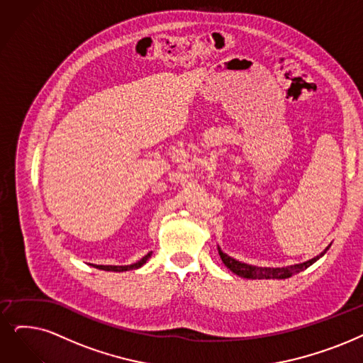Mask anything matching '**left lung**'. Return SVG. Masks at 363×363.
I'll return each mask as SVG.
<instances>
[{"instance_id":"1","label":"left lung","mask_w":363,"mask_h":363,"mask_svg":"<svg viewBox=\"0 0 363 363\" xmlns=\"http://www.w3.org/2000/svg\"><path fill=\"white\" fill-rule=\"evenodd\" d=\"M329 247H326L328 250ZM322 252L318 256L313 257L311 260H307V262L303 264H299V265H292V267H286V268H259V267H253V265H249V264H242V262H238V260L232 259L230 256H228L226 253H223L220 249H219V255L222 257V262L232 271L235 272L237 275H240V277L242 279H253V280H262V279H289L292 277V275L303 271L306 268H308L310 265H313L315 260L318 257H322L325 253Z\"/></svg>"}]
</instances>
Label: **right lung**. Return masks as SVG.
Instances as JSON below:
<instances>
[{
  "instance_id": "1",
  "label": "right lung",
  "mask_w": 363,
  "mask_h": 363,
  "mask_svg": "<svg viewBox=\"0 0 363 363\" xmlns=\"http://www.w3.org/2000/svg\"><path fill=\"white\" fill-rule=\"evenodd\" d=\"M150 255H152V252L150 253H147L146 256L144 257H141L138 262H135V264H133V265H125V267H116V265H94L95 268H98V269H104V271H114V272H122V271H129V269H137V268H140V267H143L144 264L147 262V259L150 257Z\"/></svg>"
}]
</instances>
